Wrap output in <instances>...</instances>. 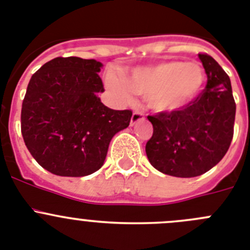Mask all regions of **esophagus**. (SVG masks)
Here are the masks:
<instances>
[{"instance_id": "esophagus-1", "label": "esophagus", "mask_w": 250, "mask_h": 250, "mask_svg": "<svg viewBox=\"0 0 250 250\" xmlns=\"http://www.w3.org/2000/svg\"><path fill=\"white\" fill-rule=\"evenodd\" d=\"M145 118V114L139 111H134L132 114V118H130V125H134L136 123H138L139 121H142Z\"/></svg>"}]
</instances>
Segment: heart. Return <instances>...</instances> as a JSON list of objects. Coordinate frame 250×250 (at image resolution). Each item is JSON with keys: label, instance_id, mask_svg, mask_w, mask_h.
Listing matches in <instances>:
<instances>
[{"label": "heart", "instance_id": "obj_1", "mask_svg": "<svg viewBox=\"0 0 250 250\" xmlns=\"http://www.w3.org/2000/svg\"><path fill=\"white\" fill-rule=\"evenodd\" d=\"M206 71L195 62L164 61L136 67L125 76L108 72L107 88L117 100L128 102L133 92L146 96L147 104L157 112H173L189 104L199 96L206 83Z\"/></svg>", "mask_w": 250, "mask_h": 250}]
</instances>
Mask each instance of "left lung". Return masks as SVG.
<instances>
[{"label":"left lung","mask_w":250,"mask_h":250,"mask_svg":"<svg viewBox=\"0 0 250 250\" xmlns=\"http://www.w3.org/2000/svg\"><path fill=\"white\" fill-rule=\"evenodd\" d=\"M207 86L194 101L173 112L148 116L153 136L146 145L148 161L164 174L192 178L212 169L230 146L235 102L230 80L213 57L198 55Z\"/></svg>","instance_id":"8db88e82"}]
</instances>
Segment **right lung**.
<instances>
[{
  "label": "right lung",
  "instance_id": "right-lung-1",
  "mask_svg": "<svg viewBox=\"0 0 250 250\" xmlns=\"http://www.w3.org/2000/svg\"><path fill=\"white\" fill-rule=\"evenodd\" d=\"M96 60L57 57L31 77L22 103L21 132L37 163L61 177H84L104 163L111 139L129 125L132 111L101 102Z\"/></svg>",
  "mask_w": 250,
  "mask_h": 250
}]
</instances>
